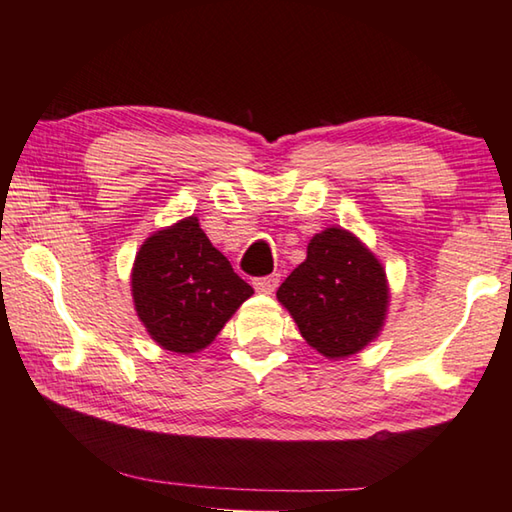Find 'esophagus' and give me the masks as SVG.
Returning <instances> with one entry per match:
<instances>
[{
	"mask_svg": "<svg viewBox=\"0 0 512 512\" xmlns=\"http://www.w3.org/2000/svg\"><path fill=\"white\" fill-rule=\"evenodd\" d=\"M253 286L257 292H264V295H273L279 286V275H268V277H259L253 279Z\"/></svg>",
	"mask_w": 512,
	"mask_h": 512,
	"instance_id": "1",
	"label": "esophagus"
}]
</instances>
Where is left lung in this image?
<instances>
[{"mask_svg": "<svg viewBox=\"0 0 512 512\" xmlns=\"http://www.w3.org/2000/svg\"><path fill=\"white\" fill-rule=\"evenodd\" d=\"M277 299L312 350L341 361L378 339L391 295L380 259L354 233L330 226L310 239Z\"/></svg>", "mask_w": 512, "mask_h": 512, "instance_id": "8db88e82", "label": "left lung"}]
</instances>
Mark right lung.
Masks as SVG:
<instances>
[{
	"label": "right lung",
	"instance_id": "right-lung-1",
	"mask_svg": "<svg viewBox=\"0 0 512 512\" xmlns=\"http://www.w3.org/2000/svg\"><path fill=\"white\" fill-rule=\"evenodd\" d=\"M250 295L195 215L151 233L136 253L134 308L162 350L202 352Z\"/></svg>",
	"mask_w": 512,
	"mask_h": 512
}]
</instances>
